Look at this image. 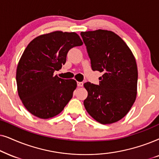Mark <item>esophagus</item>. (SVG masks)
Here are the masks:
<instances>
[{"mask_svg":"<svg viewBox=\"0 0 159 159\" xmlns=\"http://www.w3.org/2000/svg\"><path fill=\"white\" fill-rule=\"evenodd\" d=\"M77 85L78 87H82L84 86L83 82H77Z\"/></svg>","mask_w":159,"mask_h":159,"instance_id":"1","label":"esophagus"}]
</instances>
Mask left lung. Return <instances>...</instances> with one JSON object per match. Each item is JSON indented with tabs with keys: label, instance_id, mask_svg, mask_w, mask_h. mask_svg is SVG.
I'll return each instance as SVG.
<instances>
[{
	"label": "left lung",
	"instance_id": "1",
	"mask_svg": "<svg viewBox=\"0 0 159 159\" xmlns=\"http://www.w3.org/2000/svg\"><path fill=\"white\" fill-rule=\"evenodd\" d=\"M93 70L102 73L99 84H84L88 96L84 102L88 113L102 124L125 116L137 97L138 72L132 51L117 34L97 30L81 32Z\"/></svg>",
	"mask_w": 159,
	"mask_h": 159
}]
</instances>
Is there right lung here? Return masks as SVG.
I'll list each match as a JSON object with an SVG mask.
<instances>
[{"instance_id": "1", "label": "right lung", "mask_w": 159, "mask_h": 159, "mask_svg": "<svg viewBox=\"0 0 159 159\" xmlns=\"http://www.w3.org/2000/svg\"><path fill=\"white\" fill-rule=\"evenodd\" d=\"M83 44L75 33L54 31L34 39L19 61L16 79L27 111L42 119L54 117L69 102L77 83L54 75L66 62L68 51Z\"/></svg>"}]
</instances>
